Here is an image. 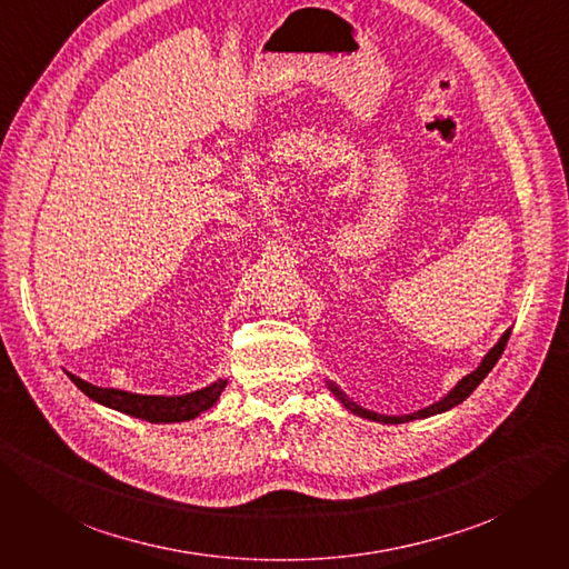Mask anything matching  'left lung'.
I'll use <instances>...</instances> for the list:
<instances>
[{
	"label": "left lung",
	"mask_w": 569,
	"mask_h": 569,
	"mask_svg": "<svg viewBox=\"0 0 569 569\" xmlns=\"http://www.w3.org/2000/svg\"><path fill=\"white\" fill-rule=\"evenodd\" d=\"M508 339H510V330H506L503 332V337L498 339V343L496 347L481 358V363H479V368L475 370V372H470V375H465L462 380L443 396L441 401H437V403H432V406H427V408H422V410H418V412H410V416H380V412H372V410H366L363 406H358V403H353L347 393H343L335 382H330L327 387H330V391L337 396V399L343 403V408L347 410H351L353 416H360V418H366V420H375V422H385V425H401V422H410V420H422V418H429V416H437V412H443V410H451L453 406H458V403H462L465 399H468V396L479 387V382L485 380V377L491 372V368L498 363V358H501V353H503V349H506V343H508Z\"/></svg>",
	"instance_id": "left-lung-1"
}]
</instances>
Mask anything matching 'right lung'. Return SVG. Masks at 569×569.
I'll use <instances>...</instances> for the list:
<instances>
[{"mask_svg": "<svg viewBox=\"0 0 569 569\" xmlns=\"http://www.w3.org/2000/svg\"><path fill=\"white\" fill-rule=\"evenodd\" d=\"M68 377H71V382L84 396H90L92 401L126 412V416L147 420V422L194 420L197 416H201L203 410H209L211 406H216L222 389H226V385H228V380H216L213 385L197 389L192 393H184V396H147V393H132V391H120V389L94 387L90 382L80 380V377H76V375H68Z\"/></svg>", "mask_w": 569, "mask_h": 569, "instance_id": "right-lung-1", "label": "right lung"}]
</instances>
